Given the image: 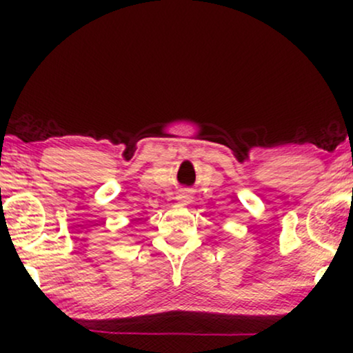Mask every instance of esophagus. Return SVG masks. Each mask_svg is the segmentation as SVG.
<instances>
[{
    "label": "esophagus",
    "instance_id": "obj_1",
    "mask_svg": "<svg viewBox=\"0 0 353 353\" xmlns=\"http://www.w3.org/2000/svg\"><path fill=\"white\" fill-rule=\"evenodd\" d=\"M177 201L181 202V204H188L190 201V192L189 190H181L179 194H177Z\"/></svg>",
    "mask_w": 353,
    "mask_h": 353
}]
</instances>
